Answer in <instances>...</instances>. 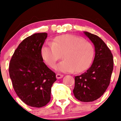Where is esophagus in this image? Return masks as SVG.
I'll return each instance as SVG.
<instances>
[{"instance_id": "esophagus-1", "label": "esophagus", "mask_w": 121, "mask_h": 121, "mask_svg": "<svg viewBox=\"0 0 121 121\" xmlns=\"http://www.w3.org/2000/svg\"><path fill=\"white\" fill-rule=\"evenodd\" d=\"M64 75L62 74H56V78L57 79H59V78H61L63 77Z\"/></svg>"}]
</instances>
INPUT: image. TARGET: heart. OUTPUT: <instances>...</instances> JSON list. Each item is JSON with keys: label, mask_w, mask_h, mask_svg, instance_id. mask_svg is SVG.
I'll list each match as a JSON object with an SVG mask.
<instances>
[{"label": "heart", "mask_w": 121, "mask_h": 121, "mask_svg": "<svg viewBox=\"0 0 121 121\" xmlns=\"http://www.w3.org/2000/svg\"><path fill=\"white\" fill-rule=\"evenodd\" d=\"M43 58L50 67L55 68L56 62L64 60L58 65V70L62 72H82L89 68L93 59V45L82 37L64 35L57 36L52 42L47 41L41 50Z\"/></svg>", "instance_id": "heart-1"}]
</instances>
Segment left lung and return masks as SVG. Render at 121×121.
<instances>
[{
  "instance_id": "1",
  "label": "left lung",
  "mask_w": 121,
  "mask_h": 121,
  "mask_svg": "<svg viewBox=\"0 0 121 121\" xmlns=\"http://www.w3.org/2000/svg\"><path fill=\"white\" fill-rule=\"evenodd\" d=\"M95 48L91 66L85 73L75 77L73 94L82 102H92L103 95L110 82L113 70V57L104 41L95 35L84 32Z\"/></svg>"
}]
</instances>
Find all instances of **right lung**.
Returning <instances> with one entry per match:
<instances>
[{"instance_id": "obj_1", "label": "right lung", "mask_w": 121, "mask_h": 121, "mask_svg": "<svg viewBox=\"0 0 121 121\" xmlns=\"http://www.w3.org/2000/svg\"><path fill=\"white\" fill-rule=\"evenodd\" d=\"M47 33L27 37L19 45L9 64V77L17 96L28 106L41 108L51 99L56 74L43 62L41 48Z\"/></svg>"}]
</instances>
